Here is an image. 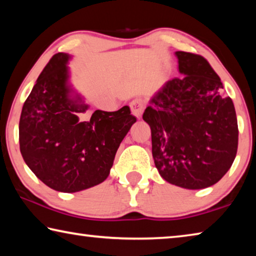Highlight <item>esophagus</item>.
Wrapping results in <instances>:
<instances>
[{"label":"esophagus","mask_w":256,"mask_h":256,"mask_svg":"<svg viewBox=\"0 0 256 256\" xmlns=\"http://www.w3.org/2000/svg\"><path fill=\"white\" fill-rule=\"evenodd\" d=\"M130 108H131L132 114L136 116V118H140L142 116V112H144L146 108V102L142 100V99H134L130 104Z\"/></svg>","instance_id":"1"}]
</instances>
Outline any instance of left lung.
Here are the masks:
<instances>
[{
  "instance_id": "1",
  "label": "left lung",
  "mask_w": 256,
  "mask_h": 256,
  "mask_svg": "<svg viewBox=\"0 0 256 256\" xmlns=\"http://www.w3.org/2000/svg\"><path fill=\"white\" fill-rule=\"evenodd\" d=\"M175 55L184 76L167 81L151 98L144 120L151 128L160 176L183 188H206L222 180L235 160V107L203 56L180 50Z\"/></svg>"
}]
</instances>
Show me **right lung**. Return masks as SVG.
Masks as SVG:
<instances>
[{
    "mask_svg": "<svg viewBox=\"0 0 256 256\" xmlns=\"http://www.w3.org/2000/svg\"><path fill=\"white\" fill-rule=\"evenodd\" d=\"M70 55L50 60L26 99L19 122L22 158L48 188L74 193L105 180L120 142L136 118L128 106L94 110L90 120L78 115L89 106L68 84Z\"/></svg>",
    "mask_w": 256,
    "mask_h": 256,
    "instance_id": "add662e5",
    "label": "right lung"
}]
</instances>
